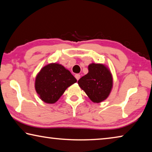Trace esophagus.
<instances>
[{
  "label": "esophagus",
  "mask_w": 152,
  "mask_h": 152,
  "mask_svg": "<svg viewBox=\"0 0 152 152\" xmlns=\"http://www.w3.org/2000/svg\"><path fill=\"white\" fill-rule=\"evenodd\" d=\"M75 78H76L77 80H78L80 78V75L79 74H75Z\"/></svg>",
  "instance_id": "obj_1"
}]
</instances>
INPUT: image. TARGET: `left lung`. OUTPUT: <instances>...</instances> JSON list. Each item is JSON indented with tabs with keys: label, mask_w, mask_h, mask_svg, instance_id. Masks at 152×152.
<instances>
[{
	"label": "left lung",
	"mask_w": 152,
	"mask_h": 152,
	"mask_svg": "<svg viewBox=\"0 0 152 152\" xmlns=\"http://www.w3.org/2000/svg\"><path fill=\"white\" fill-rule=\"evenodd\" d=\"M78 83L92 102L99 103L109 96L113 86L112 75L103 64L93 63L88 66V74Z\"/></svg>",
	"instance_id": "left-lung-1"
}]
</instances>
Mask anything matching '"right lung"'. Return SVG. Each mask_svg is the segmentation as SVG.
<instances>
[{
    "instance_id": "1",
    "label": "right lung",
    "mask_w": 152,
    "mask_h": 152,
    "mask_svg": "<svg viewBox=\"0 0 152 152\" xmlns=\"http://www.w3.org/2000/svg\"><path fill=\"white\" fill-rule=\"evenodd\" d=\"M76 79L63 66L50 64L36 76L35 87L40 99L46 103H54L66 88L76 82Z\"/></svg>"
}]
</instances>
